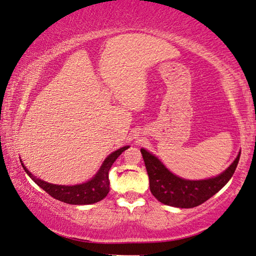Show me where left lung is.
Masks as SVG:
<instances>
[{
	"label": "left lung",
	"instance_id": "obj_1",
	"mask_svg": "<svg viewBox=\"0 0 256 256\" xmlns=\"http://www.w3.org/2000/svg\"><path fill=\"white\" fill-rule=\"evenodd\" d=\"M146 172L149 177L150 191L157 200L163 204L180 208H191L205 202L225 186L233 176L239 163L240 154L218 177L204 180H186L171 174L155 156L141 149Z\"/></svg>",
	"mask_w": 256,
	"mask_h": 256
}]
</instances>
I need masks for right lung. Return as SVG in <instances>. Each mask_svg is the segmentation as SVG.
Masks as SVG:
<instances>
[{"instance_id":"1","label":"right lung","mask_w":256,"mask_h":256,"mask_svg":"<svg viewBox=\"0 0 256 256\" xmlns=\"http://www.w3.org/2000/svg\"><path fill=\"white\" fill-rule=\"evenodd\" d=\"M129 146H124L116 152L110 154V156L104 160L100 170L98 171L96 177L87 182V183L80 185H73V186H65V185H54L46 183V182L36 178L32 174L26 170V168L23 166L26 172L29 174V177L36 183L38 186L58 200L68 202L72 205H86V204H94V202H100L101 199L106 197L110 192V180H108V171L110 166H113L115 160L128 149Z\"/></svg>"}]
</instances>
